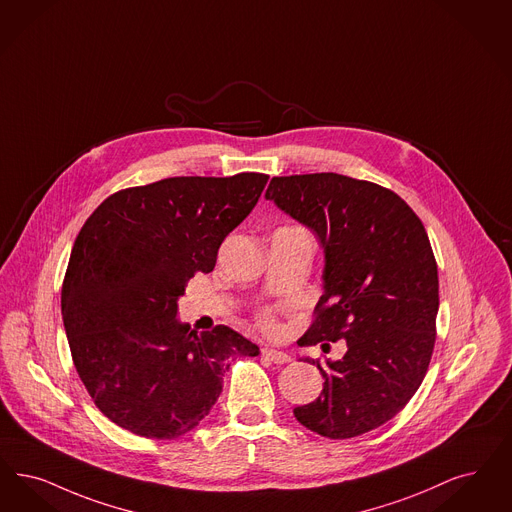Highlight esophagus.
Returning a JSON list of instances; mask_svg holds the SVG:
<instances>
[{
    "instance_id": "1",
    "label": "esophagus",
    "mask_w": 512,
    "mask_h": 512,
    "mask_svg": "<svg viewBox=\"0 0 512 512\" xmlns=\"http://www.w3.org/2000/svg\"><path fill=\"white\" fill-rule=\"evenodd\" d=\"M263 356H265L266 360H270L272 364H276V366H282V364L291 362V358L287 356L286 352L276 350V348H263Z\"/></svg>"
}]
</instances>
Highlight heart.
<instances>
[{
  "label": "heart",
  "mask_w": 512,
  "mask_h": 512,
  "mask_svg": "<svg viewBox=\"0 0 512 512\" xmlns=\"http://www.w3.org/2000/svg\"><path fill=\"white\" fill-rule=\"evenodd\" d=\"M263 326H265L268 331H276V326H274V324H272L268 318H263Z\"/></svg>",
  "instance_id": "obj_1"
}]
</instances>
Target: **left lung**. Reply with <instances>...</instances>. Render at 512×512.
<instances>
[{"label": "left lung", "instance_id": "8db88e82", "mask_svg": "<svg viewBox=\"0 0 512 512\" xmlns=\"http://www.w3.org/2000/svg\"><path fill=\"white\" fill-rule=\"evenodd\" d=\"M265 198L324 249V295L301 345L347 341L341 360H312L324 389L293 415L333 440L377 429L404 409L429 369L438 268L427 230L389 188L337 173L274 177Z\"/></svg>", "mask_w": 512, "mask_h": 512}]
</instances>
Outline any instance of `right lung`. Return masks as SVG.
<instances>
[{"label": "right lung", "mask_w": 512, "mask_h": 512, "mask_svg": "<svg viewBox=\"0 0 512 512\" xmlns=\"http://www.w3.org/2000/svg\"><path fill=\"white\" fill-rule=\"evenodd\" d=\"M268 175L171 177L108 196L82 226L62 282V322L76 371L118 427L173 440L223 392L234 356L259 347L238 331L177 318L196 272L259 202Z\"/></svg>", "instance_id": "1"}]
</instances>
